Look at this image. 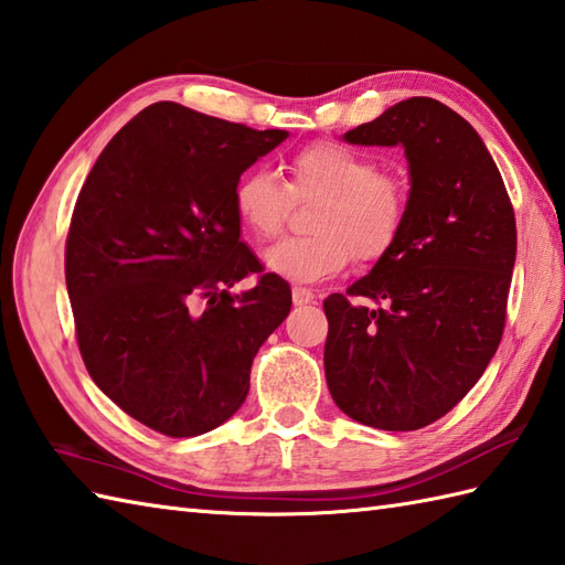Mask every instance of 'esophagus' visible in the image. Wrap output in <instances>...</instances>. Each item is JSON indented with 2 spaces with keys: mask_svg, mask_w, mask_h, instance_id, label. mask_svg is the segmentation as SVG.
I'll return each mask as SVG.
<instances>
[{
  "mask_svg": "<svg viewBox=\"0 0 565 565\" xmlns=\"http://www.w3.org/2000/svg\"><path fill=\"white\" fill-rule=\"evenodd\" d=\"M291 298H294V306H308V303H313L316 294L310 291V289H306V286H294Z\"/></svg>",
  "mask_w": 565,
  "mask_h": 565,
  "instance_id": "obj_1",
  "label": "esophagus"
}]
</instances>
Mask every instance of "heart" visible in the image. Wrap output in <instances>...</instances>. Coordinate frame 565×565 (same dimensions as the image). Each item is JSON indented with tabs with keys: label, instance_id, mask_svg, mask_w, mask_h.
Wrapping results in <instances>:
<instances>
[{
	"label": "heart",
	"instance_id": "heart-1",
	"mask_svg": "<svg viewBox=\"0 0 565 565\" xmlns=\"http://www.w3.org/2000/svg\"><path fill=\"white\" fill-rule=\"evenodd\" d=\"M291 182L267 170L239 177L233 203L247 231L269 239L281 233L294 196L320 199L308 237H286L264 252V267L281 279L316 284L340 274L352 255L374 262L386 255L405 221V186L395 174L379 172L369 154L340 142H313L289 162Z\"/></svg>",
	"mask_w": 565,
	"mask_h": 565
}]
</instances>
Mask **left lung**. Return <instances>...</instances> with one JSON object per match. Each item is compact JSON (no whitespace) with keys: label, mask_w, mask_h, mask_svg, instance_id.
<instances>
[{"label":"left lung","mask_w":565,"mask_h":565,"mask_svg":"<svg viewBox=\"0 0 565 565\" xmlns=\"http://www.w3.org/2000/svg\"><path fill=\"white\" fill-rule=\"evenodd\" d=\"M344 140L401 146L411 191L393 247L322 303L328 388L356 423L411 431L447 415L493 359L518 225L486 142L437 99L398 102Z\"/></svg>","instance_id":"1"}]
</instances>
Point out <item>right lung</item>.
Listing matches in <instances>:
<instances>
[{
  "instance_id": "add662e5",
  "label": "right lung",
  "mask_w": 565,
  "mask_h": 565,
  "mask_svg": "<svg viewBox=\"0 0 565 565\" xmlns=\"http://www.w3.org/2000/svg\"><path fill=\"white\" fill-rule=\"evenodd\" d=\"M286 138L158 102L111 138L77 196L65 281L84 366L167 437L237 413L252 359L291 310L276 274L231 294L262 271L239 239L235 184Z\"/></svg>"
}]
</instances>
